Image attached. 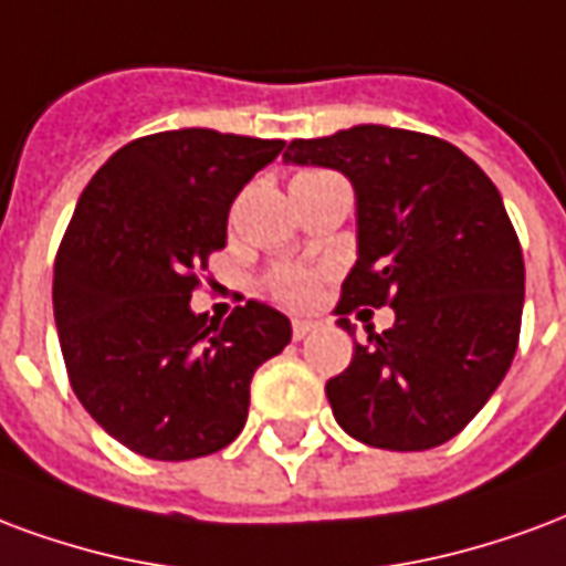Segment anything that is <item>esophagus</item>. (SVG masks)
Returning <instances> with one entry per match:
<instances>
[{"label": "esophagus", "instance_id": "obj_1", "mask_svg": "<svg viewBox=\"0 0 566 566\" xmlns=\"http://www.w3.org/2000/svg\"><path fill=\"white\" fill-rule=\"evenodd\" d=\"M313 328H316L313 319H292V337H295V340H304Z\"/></svg>", "mask_w": 566, "mask_h": 566}]
</instances>
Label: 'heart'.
Masks as SVG:
<instances>
[{
	"label": "heart",
	"mask_w": 566,
	"mask_h": 566,
	"mask_svg": "<svg viewBox=\"0 0 566 566\" xmlns=\"http://www.w3.org/2000/svg\"><path fill=\"white\" fill-rule=\"evenodd\" d=\"M316 283H319L316 271L298 265L277 268L265 277V289L271 292V298L286 304V307H304L316 295Z\"/></svg>",
	"instance_id": "obj_1"
}]
</instances>
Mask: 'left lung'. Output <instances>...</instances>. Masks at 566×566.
<instances>
[{
  "label": "left lung",
  "mask_w": 566,
  "mask_h": 566,
  "mask_svg": "<svg viewBox=\"0 0 566 566\" xmlns=\"http://www.w3.org/2000/svg\"><path fill=\"white\" fill-rule=\"evenodd\" d=\"M286 163L323 165L356 189L358 259L334 313L389 304L325 382L346 434L391 452L447 443L480 413L513 365L525 259L501 192L455 144L391 126L295 138Z\"/></svg>",
  "instance_id": "1"
}]
</instances>
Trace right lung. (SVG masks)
<instances>
[{
  "label": "right lung",
  "instance_id": "1",
  "mask_svg": "<svg viewBox=\"0 0 566 566\" xmlns=\"http://www.w3.org/2000/svg\"><path fill=\"white\" fill-rule=\"evenodd\" d=\"M286 142L213 129L119 147L77 198L53 265V319L77 401L123 447L189 461L241 434L255 368L292 325L247 301L226 323L189 298L229 208Z\"/></svg>",
  "mask_w": 566,
  "mask_h": 566
}]
</instances>
